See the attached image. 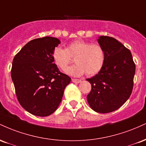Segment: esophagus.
Returning a JSON list of instances; mask_svg holds the SVG:
<instances>
[{"label":"esophagus","mask_w":146,"mask_h":146,"mask_svg":"<svg viewBox=\"0 0 146 146\" xmlns=\"http://www.w3.org/2000/svg\"><path fill=\"white\" fill-rule=\"evenodd\" d=\"M72 82L73 83H80L81 82V80H78V79H72Z\"/></svg>","instance_id":"34e87169"}]
</instances>
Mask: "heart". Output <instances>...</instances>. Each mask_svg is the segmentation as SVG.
<instances>
[{
    "mask_svg": "<svg viewBox=\"0 0 146 146\" xmlns=\"http://www.w3.org/2000/svg\"><path fill=\"white\" fill-rule=\"evenodd\" d=\"M75 58L76 65L67 68L71 58ZM52 59L57 67L66 71V74L73 77L98 73L105 61V53L102 46L98 43H90L82 40L70 42L66 49L56 46L52 52Z\"/></svg>",
    "mask_w": 146,
    "mask_h": 146,
    "instance_id": "obj_1",
    "label": "heart"
}]
</instances>
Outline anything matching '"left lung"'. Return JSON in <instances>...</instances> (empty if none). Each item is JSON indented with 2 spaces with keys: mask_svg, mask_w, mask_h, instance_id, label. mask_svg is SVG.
Segmentation results:
<instances>
[{
  "mask_svg": "<svg viewBox=\"0 0 146 146\" xmlns=\"http://www.w3.org/2000/svg\"><path fill=\"white\" fill-rule=\"evenodd\" d=\"M98 41L104 50L105 61L98 74L86 80L92 88L87 101L95 112L108 113L119 108L130 98L135 64L130 50L115 38L102 36Z\"/></svg>",
  "mask_w": 146,
  "mask_h": 146,
  "instance_id": "8db88e82",
  "label": "left lung"
}]
</instances>
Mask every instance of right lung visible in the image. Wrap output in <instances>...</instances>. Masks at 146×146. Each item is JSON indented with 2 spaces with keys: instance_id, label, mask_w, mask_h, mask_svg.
<instances>
[{
  "instance_id": "1",
  "label": "right lung",
  "mask_w": 146,
  "mask_h": 146,
  "mask_svg": "<svg viewBox=\"0 0 146 146\" xmlns=\"http://www.w3.org/2000/svg\"><path fill=\"white\" fill-rule=\"evenodd\" d=\"M60 44L53 37L29 41L14 57L11 75L20 104L29 113L46 117L57 110L71 79L53 62L52 52Z\"/></svg>"
}]
</instances>
